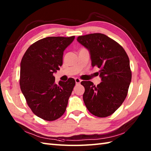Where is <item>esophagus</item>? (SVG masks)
<instances>
[{
    "mask_svg": "<svg viewBox=\"0 0 151 151\" xmlns=\"http://www.w3.org/2000/svg\"><path fill=\"white\" fill-rule=\"evenodd\" d=\"M75 80V82H76V84H81V79L78 78H76Z\"/></svg>",
    "mask_w": 151,
    "mask_h": 151,
    "instance_id": "1",
    "label": "esophagus"
}]
</instances>
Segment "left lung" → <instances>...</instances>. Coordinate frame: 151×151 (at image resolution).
Listing matches in <instances>:
<instances>
[{
    "mask_svg": "<svg viewBox=\"0 0 151 151\" xmlns=\"http://www.w3.org/2000/svg\"><path fill=\"white\" fill-rule=\"evenodd\" d=\"M77 41L87 49L91 65L98 67L101 82L97 86L82 81L84 104L89 111L99 117L111 115L126 99L132 78L130 60L119 44L104 34L95 33L78 36Z\"/></svg>",
    "mask_w": 151,
    "mask_h": 151,
    "instance_id": "1",
    "label": "left lung"
}]
</instances>
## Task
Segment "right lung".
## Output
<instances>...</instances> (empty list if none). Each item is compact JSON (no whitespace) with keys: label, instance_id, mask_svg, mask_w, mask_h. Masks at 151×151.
Masks as SVG:
<instances>
[{"label":"right lung","instance_id":"obj_1","mask_svg":"<svg viewBox=\"0 0 151 151\" xmlns=\"http://www.w3.org/2000/svg\"><path fill=\"white\" fill-rule=\"evenodd\" d=\"M75 36L47 37L30 45L20 65V87L33 113L46 121H54L65 111L75 81L55 83L53 74L63 63V52Z\"/></svg>","mask_w":151,"mask_h":151}]
</instances>
